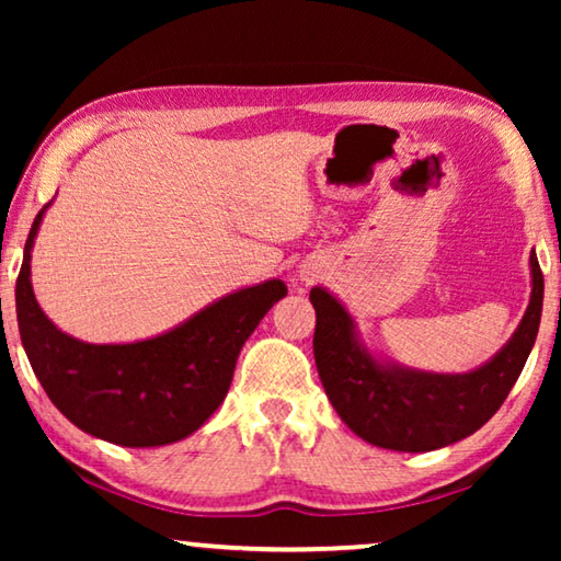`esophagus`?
<instances>
[{
    "instance_id": "34e87169",
    "label": "esophagus",
    "mask_w": 561,
    "mask_h": 561,
    "mask_svg": "<svg viewBox=\"0 0 561 561\" xmlns=\"http://www.w3.org/2000/svg\"><path fill=\"white\" fill-rule=\"evenodd\" d=\"M307 282H311V279H309V277H307Z\"/></svg>"
}]
</instances>
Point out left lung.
<instances>
[{"label":"left lung","mask_w":561,"mask_h":561,"mask_svg":"<svg viewBox=\"0 0 561 561\" xmlns=\"http://www.w3.org/2000/svg\"><path fill=\"white\" fill-rule=\"evenodd\" d=\"M531 297L522 324L500 354L470 374H421L383 366L358 344L354 321L329 291L309 294L317 309L314 358L331 405L358 438L378 448L425 453L482 428L527 364L542 317L545 277L529 254Z\"/></svg>","instance_id":"8db88e82"}]
</instances>
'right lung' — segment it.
<instances>
[{
	"instance_id": "right-lung-1",
	"label": "right lung",
	"mask_w": 561,
	"mask_h": 561,
	"mask_svg": "<svg viewBox=\"0 0 561 561\" xmlns=\"http://www.w3.org/2000/svg\"><path fill=\"white\" fill-rule=\"evenodd\" d=\"M46 207L26 237L16 277L19 334L46 396L76 428L101 440L126 448L183 440L225 401L240 348L287 287L270 279L240 289L148 341L83 344L46 319L32 291V244Z\"/></svg>"
}]
</instances>
